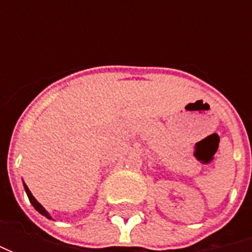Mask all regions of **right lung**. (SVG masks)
<instances>
[{
  "mask_svg": "<svg viewBox=\"0 0 252 252\" xmlns=\"http://www.w3.org/2000/svg\"><path fill=\"white\" fill-rule=\"evenodd\" d=\"M24 187H25V190H26V195H28V198H29V200H31V203L33 205V208L36 209V210H37V212H39L40 215H43L44 218L52 219V218H50V215L47 213V210H46V209H44L43 206H42V205H40V203H39V202H37V200L34 199V196L32 195V192L29 190V188H28V187H26V184H24Z\"/></svg>",
  "mask_w": 252,
  "mask_h": 252,
  "instance_id": "obj_1",
  "label": "right lung"
}]
</instances>
